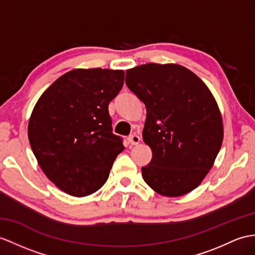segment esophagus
<instances>
[{"mask_svg":"<svg viewBox=\"0 0 255 255\" xmlns=\"http://www.w3.org/2000/svg\"><path fill=\"white\" fill-rule=\"evenodd\" d=\"M128 141H129V144H131V145H137L138 142L140 141V137L138 135L132 134V135L128 136Z\"/></svg>","mask_w":255,"mask_h":255,"instance_id":"esophagus-1","label":"esophagus"}]
</instances>
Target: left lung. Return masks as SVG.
Returning a JSON list of instances; mask_svg holds the SVG:
<instances>
[{"label": "left lung", "instance_id": "8db88e82", "mask_svg": "<svg viewBox=\"0 0 255 255\" xmlns=\"http://www.w3.org/2000/svg\"><path fill=\"white\" fill-rule=\"evenodd\" d=\"M126 84L147 110L142 138L152 158L141 167L144 181L166 197L195 189L223 141L222 116L212 93L194 72L172 64L128 69Z\"/></svg>", "mask_w": 255, "mask_h": 255}]
</instances>
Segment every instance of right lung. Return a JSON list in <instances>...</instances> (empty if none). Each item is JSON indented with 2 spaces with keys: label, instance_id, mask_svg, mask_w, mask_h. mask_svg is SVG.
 I'll list each match as a JSON object with an SVG mask.
<instances>
[{
  "label": "right lung",
  "instance_id": "right-lung-1",
  "mask_svg": "<svg viewBox=\"0 0 255 255\" xmlns=\"http://www.w3.org/2000/svg\"><path fill=\"white\" fill-rule=\"evenodd\" d=\"M123 83V70L76 69L56 80L34 106L31 149L45 175L67 194L98 190L124 149L108 111Z\"/></svg>",
  "mask_w": 255,
  "mask_h": 255
}]
</instances>
